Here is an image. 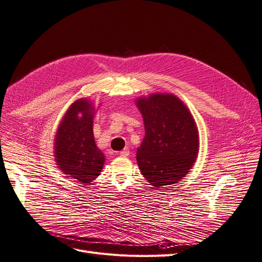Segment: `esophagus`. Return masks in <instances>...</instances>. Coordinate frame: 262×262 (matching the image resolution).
Returning a JSON list of instances; mask_svg holds the SVG:
<instances>
[{
    "label": "esophagus",
    "mask_w": 262,
    "mask_h": 262,
    "mask_svg": "<svg viewBox=\"0 0 262 262\" xmlns=\"http://www.w3.org/2000/svg\"><path fill=\"white\" fill-rule=\"evenodd\" d=\"M129 154H130V150H129L128 147L123 148V149L120 151V155H121L122 157H127V156H129Z\"/></svg>",
    "instance_id": "esophagus-1"
}]
</instances>
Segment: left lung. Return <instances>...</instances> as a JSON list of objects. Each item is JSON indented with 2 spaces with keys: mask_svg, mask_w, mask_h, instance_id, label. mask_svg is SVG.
I'll list each match as a JSON object with an SVG mask.
<instances>
[{
  "mask_svg": "<svg viewBox=\"0 0 262 262\" xmlns=\"http://www.w3.org/2000/svg\"><path fill=\"white\" fill-rule=\"evenodd\" d=\"M145 137L137 150L142 174L155 187L179 182L196 160L200 137L192 114L170 93H155L137 101Z\"/></svg>",
  "mask_w": 262,
  "mask_h": 262,
  "instance_id": "obj_1",
  "label": "left lung"
}]
</instances>
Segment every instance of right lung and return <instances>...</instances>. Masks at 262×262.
Listing matches in <instances>:
<instances>
[{"instance_id":"right-lung-1","label":"right lung","mask_w":262,"mask_h":262,"mask_svg":"<svg viewBox=\"0 0 262 262\" xmlns=\"http://www.w3.org/2000/svg\"><path fill=\"white\" fill-rule=\"evenodd\" d=\"M94 107L86 98L70 105L58 125L54 156L61 172L80 183L92 182L103 169L105 156L93 134Z\"/></svg>"}]
</instances>
